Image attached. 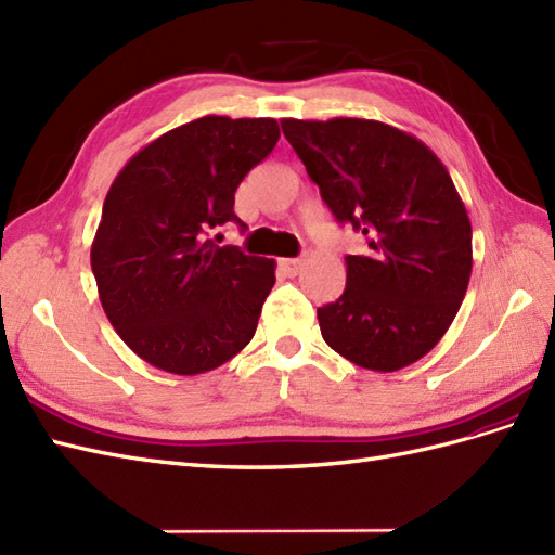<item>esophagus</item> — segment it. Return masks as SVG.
<instances>
[{
	"instance_id": "34e87169",
	"label": "esophagus",
	"mask_w": 555,
	"mask_h": 555,
	"mask_svg": "<svg viewBox=\"0 0 555 555\" xmlns=\"http://www.w3.org/2000/svg\"><path fill=\"white\" fill-rule=\"evenodd\" d=\"M300 267H302V262L295 260V258L279 260V269L283 272V276H297V272H300Z\"/></svg>"
}]
</instances>
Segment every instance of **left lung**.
Listing matches in <instances>:
<instances>
[{"label":"left lung","instance_id":"1","mask_svg":"<svg viewBox=\"0 0 555 555\" xmlns=\"http://www.w3.org/2000/svg\"><path fill=\"white\" fill-rule=\"evenodd\" d=\"M321 198L359 230L347 288L319 307L325 345L367 371L393 373L426 357L457 317L472 276V220L443 162L375 119H281Z\"/></svg>","mask_w":555,"mask_h":555}]
</instances>
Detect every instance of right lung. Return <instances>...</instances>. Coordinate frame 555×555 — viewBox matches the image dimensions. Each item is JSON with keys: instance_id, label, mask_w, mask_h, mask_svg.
Returning <instances> with one entry per match:
<instances>
[{"instance_id": "right-lung-1", "label": "right lung", "mask_w": 555, "mask_h": 555, "mask_svg": "<svg viewBox=\"0 0 555 555\" xmlns=\"http://www.w3.org/2000/svg\"><path fill=\"white\" fill-rule=\"evenodd\" d=\"M279 138L276 119L208 115L152 140L112 182L91 246L98 295L159 371L208 373L253 339L276 262L206 234L241 222L234 192Z\"/></svg>"}]
</instances>
